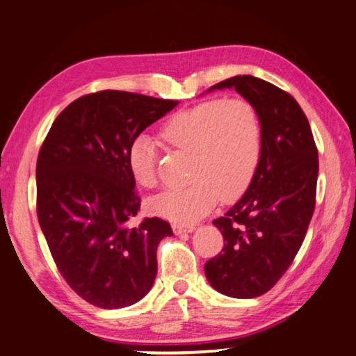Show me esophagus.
Wrapping results in <instances>:
<instances>
[{"label":"esophagus","mask_w":356,"mask_h":356,"mask_svg":"<svg viewBox=\"0 0 356 356\" xmlns=\"http://www.w3.org/2000/svg\"><path fill=\"white\" fill-rule=\"evenodd\" d=\"M172 232L177 236L180 234H186V233H193L194 232V225H180V224H174L172 225Z\"/></svg>","instance_id":"esophagus-1"}]
</instances>
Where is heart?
<instances>
[{"label": "heart", "instance_id": "1", "mask_svg": "<svg viewBox=\"0 0 356 356\" xmlns=\"http://www.w3.org/2000/svg\"><path fill=\"white\" fill-rule=\"evenodd\" d=\"M170 148L188 154L179 188L149 200L152 213L177 224H193L211 210L219 194L233 199L245 190L262 152L261 118L243 99H216L171 115L160 128ZM156 145L146 134L128 145L127 165L132 179L145 188L157 185Z\"/></svg>", "mask_w": 356, "mask_h": 356}]
</instances>
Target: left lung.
Wrapping results in <instances>:
<instances>
[{
    "label": "left lung",
    "instance_id": "obj_1",
    "mask_svg": "<svg viewBox=\"0 0 356 356\" xmlns=\"http://www.w3.org/2000/svg\"><path fill=\"white\" fill-rule=\"evenodd\" d=\"M234 89L257 111L262 152L243 196L213 220L224 248L205 264L214 290L232 298H256L281 280L302 245L315 211L318 149L298 102L253 75H236L207 92Z\"/></svg>",
    "mask_w": 356,
    "mask_h": 356
}]
</instances>
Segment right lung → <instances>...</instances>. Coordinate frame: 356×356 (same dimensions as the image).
Here are the masks:
<instances>
[{"label": "right lung", "instance_id": "1", "mask_svg": "<svg viewBox=\"0 0 356 356\" xmlns=\"http://www.w3.org/2000/svg\"><path fill=\"white\" fill-rule=\"evenodd\" d=\"M177 100L100 90L55 118L37 160V214L58 271L76 295L100 309L140 301L157 275V247L170 224L145 218L127 149Z\"/></svg>", "mask_w": 356, "mask_h": 356}]
</instances>
